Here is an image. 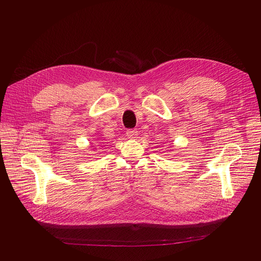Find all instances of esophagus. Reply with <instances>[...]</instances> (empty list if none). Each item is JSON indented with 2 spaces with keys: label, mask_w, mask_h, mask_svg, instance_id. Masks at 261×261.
<instances>
[{
  "label": "esophagus",
  "mask_w": 261,
  "mask_h": 261,
  "mask_svg": "<svg viewBox=\"0 0 261 261\" xmlns=\"http://www.w3.org/2000/svg\"><path fill=\"white\" fill-rule=\"evenodd\" d=\"M137 135H138L137 129H127V132H126V136L128 138H136Z\"/></svg>",
  "instance_id": "1"
}]
</instances>
